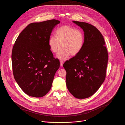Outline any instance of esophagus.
Masks as SVG:
<instances>
[{"label":"esophagus","instance_id":"obj_1","mask_svg":"<svg viewBox=\"0 0 125 125\" xmlns=\"http://www.w3.org/2000/svg\"><path fill=\"white\" fill-rule=\"evenodd\" d=\"M63 62L62 61H60V65L61 66H63Z\"/></svg>","mask_w":125,"mask_h":125}]
</instances>
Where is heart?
I'll list each match as a JSON object with an SVG mask.
<instances>
[{"label": "heart", "instance_id": "heart-1", "mask_svg": "<svg viewBox=\"0 0 125 125\" xmlns=\"http://www.w3.org/2000/svg\"><path fill=\"white\" fill-rule=\"evenodd\" d=\"M84 44L83 32L69 25H63L56 31V36H52L49 40L51 51L56 53L62 47L56 57L62 60L68 59L70 55L75 56L82 50Z\"/></svg>", "mask_w": 125, "mask_h": 125}]
</instances>
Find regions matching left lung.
I'll return each instance as SVG.
<instances>
[{
    "label": "left lung",
    "instance_id": "left-lung-1",
    "mask_svg": "<svg viewBox=\"0 0 125 125\" xmlns=\"http://www.w3.org/2000/svg\"><path fill=\"white\" fill-rule=\"evenodd\" d=\"M84 31V44L81 52L66 61L67 88L77 99L93 95L104 83L106 76L108 52L104 38L92 25L73 21Z\"/></svg>",
    "mask_w": 125,
    "mask_h": 125
}]
</instances>
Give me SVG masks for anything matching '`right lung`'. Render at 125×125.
Returning a JSON list of instances; mask_svg holds the SVG:
<instances>
[{
	"label": "right lung",
	"instance_id": "add662e5",
	"mask_svg": "<svg viewBox=\"0 0 125 125\" xmlns=\"http://www.w3.org/2000/svg\"><path fill=\"white\" fill-rule=\"evenodd\" d=\"M60 21L51 20L28 25L13 46L11 59L14 78L27 95L40 98L50 90L60 61L53 58L49 40Z\"/></svg>",
	"mask_w": 125,
	"mask_h": 125
}]
</instances>
